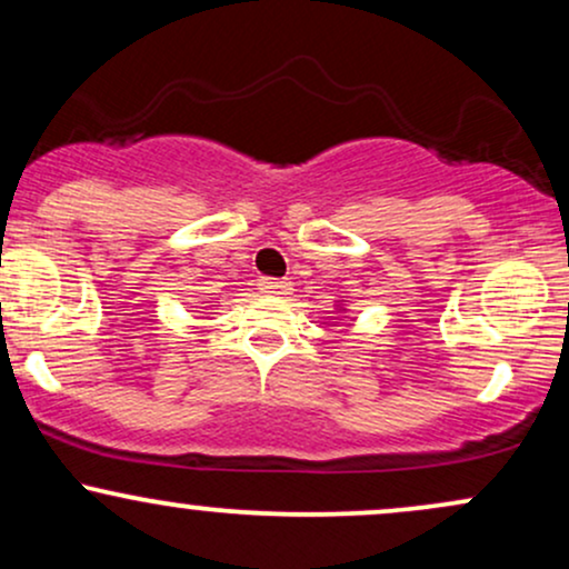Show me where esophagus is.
<instances>
[{
  "label": "esophagus",
  "instance_id": "34e87169",
  "mask_svg": "<svg viewBox=\"0 0 569 569\" xmlns=\"http://www.w3.org/2000/svg\"><path fill=\"white\" fill-rule=\"evenodd\" d=\"M259 289H262V293H270V297H286V293H291V283L278 278H262L259 280Z\"/></svg>",
  "mask_w": 569,
  "mask_h": 569
}]
</instances>
